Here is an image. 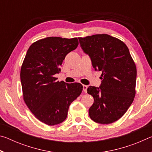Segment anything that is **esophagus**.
I'll use <instances>...</instances> for the list:
<instances>
[{
  "label": "esophagus",
  "mask_w": 152,
  "mask_h": 152,
  "mask_svg": "<svg viewBox=\"0 0 152 152\" xmlns=\"http://www.w3.org/2000/svg\"><path fill=\"white\" fill-rule=\"evenodd\" d=\"M87 88H88V86L83 85V91L84 92H87Z\"/></svg>",
  "instance_id": "1"
}]
</instances>
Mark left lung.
<instances>
[{"label":"left lung","mask_w":152,"mask_h":152,"mask_svg":"<svg viewBox=\"0 0 152 152\" xmlns=\"http://www.w3.org/2000/svg\"><path fill=\"white\" fill-rule=\"evenodd\" d=\"M78 39L95 70L102 72L100 88L90 86L87 88L94 98L89 116L97 123L110 124L123 116L134 100L135 64L127 46L116 37L95 34Z\"/></svg>","instance_id":"obj_1"}]
</instances>
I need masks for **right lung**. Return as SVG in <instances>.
<instances>
[{"instance_id": "1", "label": "right lung", "mask_w": 152, "mask_h": 152, "mask_svg": "<svg viewBox=\"0 0 152 152\" xmlns=\"http://www.w3.org/2000/svg\"><path fill=\"white\" fill-rule=\"evenodd\" d=\"M77 37H49L33 43L20 68L23 100L34 116L52 126L66 119L70 104L82 93L80 83L66 84L54 75L66 56L78 47Z\"/></svg>"}]
</instances>
